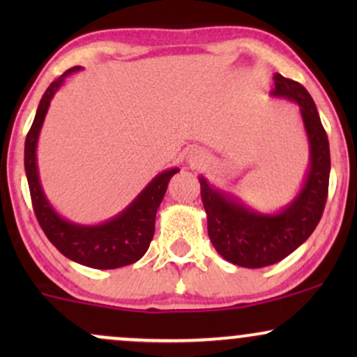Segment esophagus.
<instances>
[{
  "label": "esophagus",
  "instance_id": "1",
  "mask_svg": "<svg viewBox=\"0 0 357 357\" xmlns=\"http://www.w3.org/2000/svg\"><path fill=\"white\" fill-rule=\"evenodd\" d=\"M206 161H208V154L204 153V151L195 149V151H191L190 154H188V162H190V165L195 166V167L206 165Z\"/></svg>",
  "mask_w": 357,
  "mask_h": 357
}]
</instances>
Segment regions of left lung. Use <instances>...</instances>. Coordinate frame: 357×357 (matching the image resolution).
I'll return each mask as SVG.
<instances>
[{
	"mask_svg": "<svg viewBox=\"0 0 357 357\" xmlns=\"http://www.w3.org/2000/svg\"><path fill=\"white\" fill-rule=\"evenodd\" d=\"M273 82L270 96L298 105L309 144V166L297 195L280 210L264 213L198 176L213 247L225 260L245 268L268 267L301 247L321 220L329 188V141L312 97L298 82L280 73L273 75Z\"/></svg>",
	"mask_w": 357,
	"mask_h": 357,
	"instance_id": "8db88e82",
	"label": "left lung"
}]
</instances>
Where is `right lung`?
<instances>
[{"label":"right lung","mask_w":357,"mask_h":357,"mask_svg":"<svg viewBox=\"0 0 357 357\" xmlns=\"http://www.w3.org/2000/svg\"><path fill=\"white\" fill-rule=\"evenodd\" d=\"M80 70L82 67H73L52 82L36 109L35 121L24 141V171H26L31 202L45 235L65 257L90 268L110 270L126 267L142 258L149 248L154 236L155 213L166 195L167 183L178 173L179 167H169L155 174L124 210L102 223L82 225L63 218L53 208L43 191L38 173L36 146L52 99L63 85L65 79Z\"/></svg>","instance_id":"1"}]
</instances>
